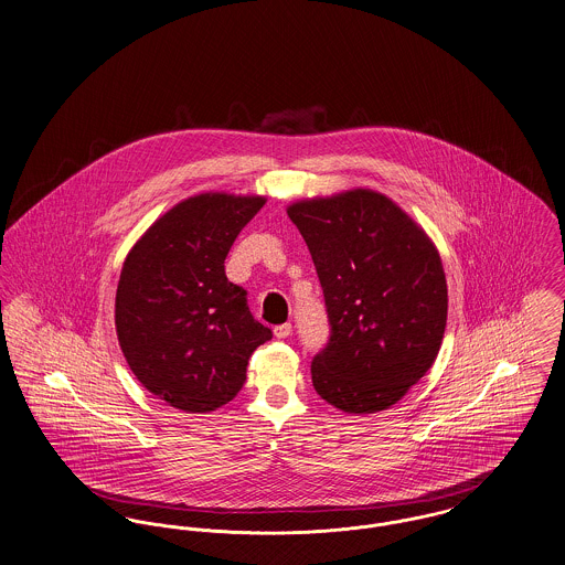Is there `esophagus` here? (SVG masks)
Returning <instances> with one entry per match:
<instances>
[{"instance_id": "obj_1", "label": "esophagus", "mask_w": 565, "mask_h": 565, "mask_svg": "<svg viewBox=\"0 0 565 565\" xmlns=\"http://www.w3.org/2000/svg\"><path fill=\"white\" fill-rule=\"evenodd\" d=\"M291 332H294V326L287 321V323H280V326H276L274 328V337L276 339H289L291 337Z\"/></svg>"}]
</instances>
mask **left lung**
<instances>
[{
	"label": "left lung",
	"instance_id": "8db88e82",
	"mask_svg": "<svg viewBox=\"0 0 565 565\" xmlns=\"http://www.w3.org/2000/svg\"><path fill=\"white\" fill-rule=\"evenodd\" d=\"M287 214L310 250L330 321L310 364L312 385L347 414L383 412L439 353L448 319L439 253L375 190L300 201Z\"/></svg>",
	"mask_w": 565,
	"mask_h": 565
}]
</instances>
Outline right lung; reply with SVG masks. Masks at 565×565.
<instances>
[{
    "label": "right lung",
    "mask_w": 565,
    "mask_h": 565,
    "mask_svg": "<svg viewBox=\"0 0 565 565\" xmlns=\"http://www.w3.org/2000/svg\"><path fill=\"white\" fill-rule=\"evenodd\" d=\"M264 196L203 192L169 210L128 253L115 296L124 358L146 390L207 414L233 401L253 351L271 339L225 259Z\"/></svg>",
    "instance_id": "1"
}]
</instances>
